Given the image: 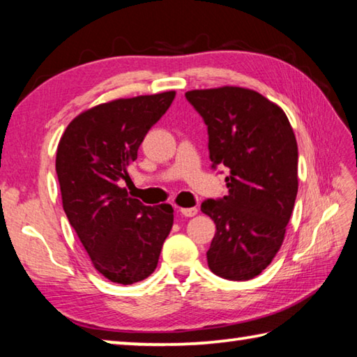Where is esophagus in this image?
<instances>
[{
  "label": "esophagus",
  "instance_id": "esophagus-1",
  "mask_svg": "<svg viewBox=\"0 0 357 357\" xmlns=\"http://www.w3.org/2000/svg\"><path fill=\"white\" fill-rule=\"evenodd\" d=\"M179 213L183 214L184 217H193L198 214V209L197 208H181Z\"/></svg>",
  "mask_w": 357,
  "mask_h": 357
}]
</instances>
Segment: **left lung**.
<instances>
[{
  "mask_svg": "<svg viewBox=\"0 0 357 357\" xmlns=\"http://www.w3.org/2000/svg\"><path fill=\"white\" fill-rule=\"evenodd\" d=\"M185 99L208 126L213 168L228 170V195L204 200L215 223L208 266L228 280L268 268L285 238L298 195V143L279 105L239 86L193 89Z\"/></svg>",
  "mask_w": 357,
  "mask_h": 357,
  "instance_id": "left-lung-1",
  "label": "left lung"
}]
</instances>
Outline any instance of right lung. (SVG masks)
Wrapping results in <instances>:
<instances>
[{
  "label": "right lung",
  "instance_id": "1",
  "mask_svg": "<svg viewBox=\"0 0 357 357\" xmlns=\"http://www.w3.org/2000/svg\"><path fill=\"white\" fill-rule=\"evenodd\" d=\"M174 91L116 99L70 121L56 151L63 208L94 268L132 285L154 273L173 227L170 204L144 206L118 183L128 179L148 130L164 116Z\"/></svg>",
  "mask_w": 357,
  "mask_h": 357
}]
</instances>
